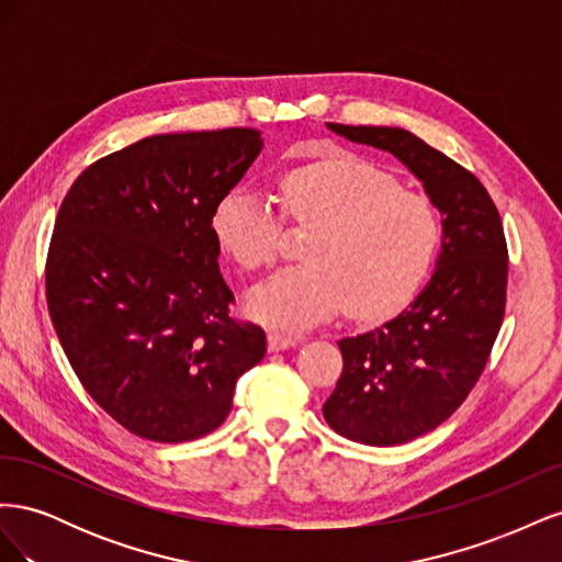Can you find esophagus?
<instances>
[{
  "mask_svg": "<svg viewBox=\"0 0 562 562\" xmlns=\"http://www.w3.org/2000/svg\"><path fill=\"white\" fill-rule=\"evenodd\" d=\"M302 342V335H291V333H269L267 337V345L269 351H283V349H291L295 345Z\"/></svg>",
  "mask_w": 562,
  "mask_h": 562,
  "instance_id": "obj_1",
  "label": "esophagus"
}]
</instances>
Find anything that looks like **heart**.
Returning <instances> with one entry per match:
<instances>
[{"instance_id": "b5f03b06", "label": "heart", "mask_w": 562, "mask_h": 562, "mask_svg": "<svg viewBox=\"0 0 562 562\" xmlns=\"http://www.w3.org/2000/svg\"><path fill=\"white\" fill-rule=\"evenodd\" d=\"M279 203L293 227L312 229L302 262L248 295V312L279 328H304L347 310L382 321L415 300L443 252V217L429 196L353 155L291 168ZM213 239L236 265L258 271L277 260L283 223L271 203L234 187L215 203Z\"/></svg>"}]
</instances>
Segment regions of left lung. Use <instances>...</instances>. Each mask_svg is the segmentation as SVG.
Here are the masks:
<instances>
[{
    "instance_id": "obj_1",
    "label": "left lung",
    "mask_w": 562,
    "mask_h": 562,
    "mask_svg": "<svg viewBox=\"0 0 562 562\" xmlns=\"http://www.w3.org/2000/svg\"><path fill=\"white\" fill-rule=\"evenodd\" d=\"M328 128L398 157L443 213V252L431 281L384 326L339 339L345 368L323 403L337 434L398 446L443 424L481 380L506 310V236L481 180L411 131Z\"/></svg>"
}]
</instances>
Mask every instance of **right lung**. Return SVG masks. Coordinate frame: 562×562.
Returning a JSON list of instances; mask_svg holds the SVG:
<instances>
[{
	"label": "right lung",
	"instance_id": "1",
	"mask_svg": "<svg viewBox=\"0 0 562 562\" xmlns=\"http://www.w3.org/2000/svg\"><path fill=\"white\" fill-rule=\"evenodd\" d=\"M260 149L252 128L151 135L91 164L60 203L48 314L81 386L135 436L215 431L267 351L265 330L232 316L211 232Z\"/></svg>",
	"mask_w": 562,
	"mask_h": 562
}]
</instances>
